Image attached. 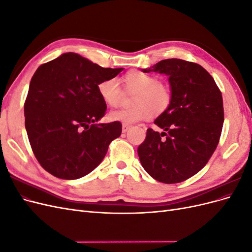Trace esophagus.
<instances>
[{"label": "esophagus", "instance_id": "esophagus-1", "mask_svg": "<svg viewBox=\"0 0 252 252\" xmlns=\"http://www.w3.org/2000/svg\"><path fill=\"white\" fill-rule=\"evenodd\" d=\"M130 127H131V125H128V124H123V125H122V131H123V132H126V131H128V129H130Z\"/></svg>", "mask_w": 252, "mask_h": 252}]
</instances>
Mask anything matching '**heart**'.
<instances>
[{
	"instance_id": "obj_1",
	"label": "heart",
	"mask_w": 252,
	"mask_h": 252,
	"mask_svg": "<svg viewBox=\"0 0 252 252\" xmlns=\"http://www.w3.org/2000/svg\"><path fill=\"white\" fill-rule=\"evenodd\" d=\"M124 88L128 91H135L132 97L133 107L120 109L110 114L112 121L123 124H133L136 122L148 120L154 112L161 114L167 110L171 103V89L165 83L158 82L154 74L140 70H130L122 78ZM97 94L101 100L108 107H117L121 101V88L114 78L102 80L97 85Z\"/></svg>"
}]
</instances>
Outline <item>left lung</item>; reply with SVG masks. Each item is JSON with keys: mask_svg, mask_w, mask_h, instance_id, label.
<instances>
[{"mask_svg": "<svg viewBox=\"0 0 252 252\" xmlns=\"http://www.w3.org/2000/svg\"><path fill=\"white\" fill-rule=\"evenodd\" d=\"M142 70L168 75L172 98L155 121L164 132L148 128L138 148L141 164L165 184L186 181L207 164L218 146L224 123L222 93L207 70L188 61L163 60Z\"/></svg>", "mask_w": 252, "mask_h": 252, "instance_id": "8db88e82", "label": "left lung"}]
</instances>
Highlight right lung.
<instances>
[{"mask_svg":"<svg viewBox=\"0 0 252 252\" xmlns=\"http://www.w3.org/2000/svg\"><path fill=\"white\" fill-rule=\"evenodd\" d=\"M122 70L103 68L73 52L37 68L24 104L25 128L37 162L47 172L75 180L103 161L109 144L121 135L122 124L96 123L107 109L97 85Z\"/></svg>","mask_w":252,"mask_h":252,"instance_id":"1","label":"right lung"}]
</instances>
